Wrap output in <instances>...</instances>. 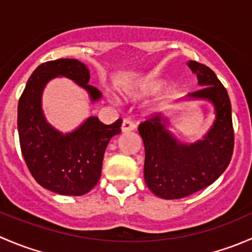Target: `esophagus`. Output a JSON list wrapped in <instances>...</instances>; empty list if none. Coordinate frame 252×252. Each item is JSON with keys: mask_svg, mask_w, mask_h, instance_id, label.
Here are the masks:
<instances>
[{"mask_svg": "<svg viewBox=\"0 0 252 252\" xmlns=\"http://www.w3.org/2000/svg\"><path fill=\"white\" fill-rule=\"evenodd\" d=\"M135 126V123H133L130 119H124L123 123H122V131H123V133H128V131L134 130Z\"/></svg>", "mask_w": 252, "mask_h": 252, "instance_id": "obj_1", "label": "esophagus"}]
</instances>
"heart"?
<instances>
[{"instance_id": "obj_1", "label": "heart", "mask_w": 252, "mask_h": 252, "mask_svg": "<svg viewBox=\"0 0 252 252\" xmlns=\"http://www.w3.org/2000/svg\"><path fill=\"white\" fill-rule=\"evenodd\" d=\"M159 86H161V84L152 81V83L144 84V85L139 86L136 89H128V90L122 91V95L126 100H138V98L142 97V96H146L149 94H152L154 91H156Z\"/></svg>"}]
</instances>
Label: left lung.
I'll use <instances>...</instances> for the list:
<instances>
[{
  "instance_id": "1",
  "label": "left lung",
  "mask_w": 252,
  "mask_h": 252,
  "mask_svg": "<svg viewBox=\"0 0 252 252\" xmlns=\"http://www.w3.org/2000/svg\"><path fill=\"white\" fill-rule=\"evenodd\" d=\"M201 89L188 98L207 100L216 119L202 140L179 141L168 130L169 119L158 113L139 126L145 146L144 178L149 189L166 200L182 199L204 189L227 169L234 149L232 106L227 90L207 65L190 61Z\"/></svg>"
}]
</instances>
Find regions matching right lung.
Masks as SVG:
<instances>
[{
	"mask_svg": "<svg viewBox=\"0 0 252 252\" xmlns=\"http://www.w3.org/2000/svg\"><path fill=\"white\" fill-rule=\"evenodd\" d=\"M65 77L86 90L91 101L101 93L89 85L90 72L84 63L61 58L40 64L28 80L18 103V133L23 157L34 179L60 195L80 196L101 177L106 147L121 133L122 119L106 126L89 117L72 133L62 134L47 123L41 107L42 91L51 79Z\"/></svg>",
	"mask_w": 252,
	"mask_h": 252,
	"instance_id": "add662e5",
	"label": "right lung"
}]
</instances>
